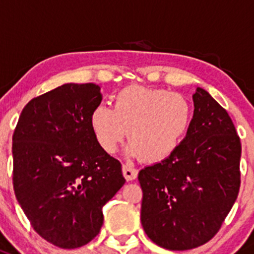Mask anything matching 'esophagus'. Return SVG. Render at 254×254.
Listing matches in <instances>:
<instances>
[{
	"label": "esophagus",
	"instance_id": "esophagus-1",
	"mask_svg": "<svg viewBox=\"0 0 254 254\" xmlns=\"http://www.w3.org/2000/svg\"><path fill=\"white\" fill-rule=\"evenodd\" d=\"M123 175L127 179V181H131L137 177V170L129 166V165H123Z\"/></svg>",
	"mask_w": 254,
	"mask_h": 254
}]
</instances>
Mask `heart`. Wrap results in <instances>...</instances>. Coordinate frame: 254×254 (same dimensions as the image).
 Listing matches in <instances>:
<instances>
[{"mask_svg":"<svg viewBox=\"0 0 254 254\" xmlns=\"http://www.w3.org/2000/svg\"><path fill=\"white\" fill-rule=\"evenodd\" d=\"M191 103L179 93L130 85L115 94L113 110L99 105L90 125L102 150L112 155L127 132L132 156L157 162L171 156L186 136L192 122Z\"/></svg>","mask_w":254,"mask_h":254,"instance_id":"1","label":"heart"}]
</instances>
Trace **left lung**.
Masks as SVG:
<instances>
[{
    "label": "left lung",
    "mask_w": 254,
    "mask_h": 254,
    "mask_svg": "<svg viewBox=\"0 0 254 254\" xmlns=\"http://www.w3.org/2000/svg\"><path fill=\"white\" fill-rule=\"evenodd\" d=\"M192 99V122L184 141L137 176L145 233L170 251L192 250L212 240L241 186L242 147L230 115L202 88Z\"/></svg>",
    "instance_id": "8db88e82"
}]
</instances>
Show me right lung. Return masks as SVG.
I'll return each instance as SVG.
<instances>
[{
  "mask_svg": "<svg viewBox=\"0 0 254 254\" xmlns=\"http://www.w3.org/2000/svg\"><path fill=\"white\" fill-rule=\"evenodd\" d=\"M100 102L99 85L63 84L28 102L12 136L17 201L33 230L64 250L99 233L103 206L125 184L122 164L92 130Z\"/></svg>",
  "mask_w": 254,
  "mask_h": 254,
  "instance_id": "add662e5",
  "label": "right lung"
}]
</instances>
